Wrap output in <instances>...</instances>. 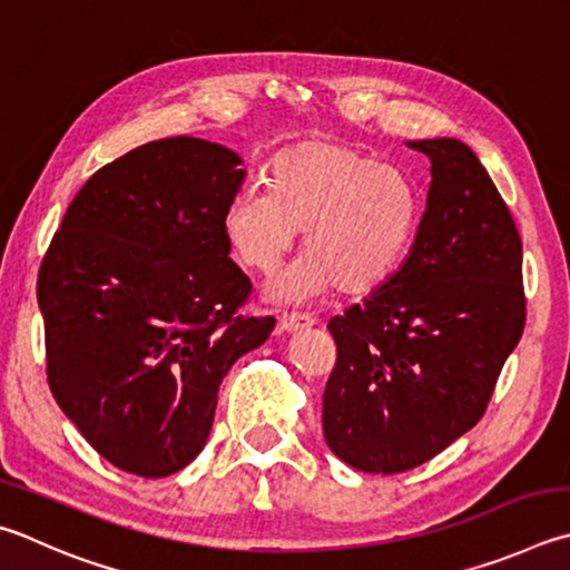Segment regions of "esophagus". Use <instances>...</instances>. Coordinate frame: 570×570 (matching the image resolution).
<instances>
[{
	"mask_svg": "<svg viewBox=\"0 0 570 570\" xmlns=\"http://www.w3.org/2000/svg\"><path fill=\"white\" fill-rule=\"evenodd\" d=\"M316 324V318L312 314H284L278 318V328L286 331V334H296V331H304V328H312Z\"/></svg>",
	"mask_w": 570,
	"mask_h": 570,
	"instance_id": "obj_1",
	"label": "esophagus"
}]
</instances>
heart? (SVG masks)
Wrapping results in <instances>:
<instances>
[{"label": "heart", "instance_id": "1", "mask_svg": "<svg viewBox=\"0 0 570 570\" xmlns=\"http://www.w3.org/2000/svg\"><path fill=\"white\" fill-rule=\"evenodd\" d=\"M421 219L406 174L356 149L308 141L266 171L264 189H242L226 204L222 234L236 262L272 276L304 232V258L276 284L274 302L298 304L336 284L366 294L396 272Z\"/></svg>", "mask_w": 570, "mask_h": 570}]
</instances>
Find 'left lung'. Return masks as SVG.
I'll list each match as a JSON object with an SVG mask.
<instances>
[{
  "label": "left lung",
  "mask_w": 570,
  "mask_h": 570,
  "mask_svg": "<svg viewBox=\"0 0 570 570\" xmlns=\"http://www.w3.org/2000/svg\"><path fill=\"white\" fill-rule=\"evenodd\" d=\"M431 161L426 212L399 272L328 321L324 436L366 473L426 463L471 431L525 324L523 246L469 144L406 141Z\"/></svg>",
  "instance_id": "8db88e82"
}]
</instances>
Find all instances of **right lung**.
Listing matches in <instances>:
<instances>
[{
  "label": "right lung",
  "instance_id": "add662e5",
  "mask_svg": "<svg viewBox=\"0 0 570 570\" xmlns=\"http://www.w3.org/2000/svg\"><path fill=\"white\" fill-rule=\"evenodd\" d=\"M239 167L196 137L131 149L81 186L41 262L49 389L127 473L161 479L199 456L224 376L274 331L272 316H236L252 282L222 216Z\"/></svg>",
  "mask_w": 570,
  "mask_h": 570
}]
</instances>
